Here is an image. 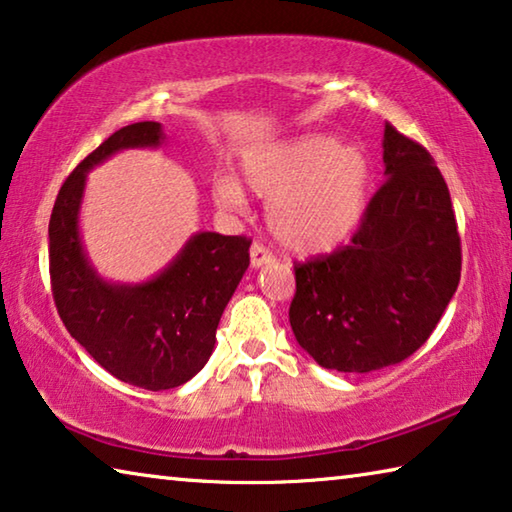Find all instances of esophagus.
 Listing matches in <instances>:
<instances>
[{
  "label": "esophagus",
  "mask_w": 512,
  "mask_h": 512,
  "mask_svg": "<svg viewBox=\"0 0 512 512\" xmlns=\"http://www.w3.org/2000/svg\"><path fill=\"white\" fill-rule=\"evenodd\" d=\"M273 262H275V255L262 244H253V248H250V266L253 268L273 264Z\"/></svg>",
  "instance_id": "esophagus-1"
}]
</instances>
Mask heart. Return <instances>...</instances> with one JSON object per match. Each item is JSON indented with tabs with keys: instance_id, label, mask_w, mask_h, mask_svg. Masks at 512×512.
Returning <instances> with one entry per match:
<instances>
[{
	"instance_id": "heart-1",
	"label": "heart",
	"mask_w": 512,
	"mask_h": 512,
	"mask_svg": "<svg viewBox=\"0 0 512 512\" xmlns=\"http://www.w3.org/2000/svg\"><path fill=\"white\" fill-rule=\"evenodd\" d=\"M241 176L268 203V225L284 248L318 255L339 248L359 228L368 207L372 164L354 142L305 133L253 146L241 160ZM221 207L241 210L246 194L235 178L214 183Z\"/></svg>"
}]
</instances>
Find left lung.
Listing matches in <instances>:
<instances>
[{
  "label": "left lung",
  "mask_w": 512,
  "mask_h": 512,
  "mask_svg": "<svg viewBox=\"0 0 512 512\" xmlns=\"http://www.w3.org/2000/svg\"><path fill=\"white\" fill-rule=\"evenodd\" d=\"M384 176L352 244L296 264L289 323L318 366L370 372L400 363L436 329L461 280V237L436 162L384 128Z\"/></svg>",
  "instance_id": "left-lung-1"
}]
</instances>
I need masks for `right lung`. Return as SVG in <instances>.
<instances>
[{"label":"right lung","instance_id":"add662e5","mask_svg":"<svg viewBox=\"0 0 512 512\" xmlns=\"http://www.w3.org/2000/svg\"><path fill=\"white\" fill-rule=\"evenodd\" d=\"M162 142L158 121L119 128L69 173L49 221V275L60 320L99 366L146 391L176 388L205 366L223 309L250 264L248 237L196 232L146 282H108L94 271L79 230L88 171L124 149Z\"/></svg>","mask_w":512,"mask_h":512}]
</instances>
